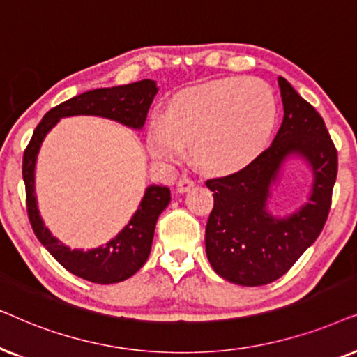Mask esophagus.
Instances as JSON below:
<instances>
[{"instance_id":"34e87169","label":"esophagus","mask_w":357,"mask_h":357,"mask_svg":"<svg viewBox=\"0 0 357 357\" xmlns=\"http://www.w3.org/2000/svg\"><path fill=\"white\" fill-rule=\"evenodd\" d=\"M192 186L194 181L191 178H188V176H183V178H179V181L176 183V188H178L179 192H188Z\"/></svg>"}]
</instances>
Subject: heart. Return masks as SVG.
Here are the masks:
<instances>
[{"instance_id": "b5f03b06", "label": "heart", "mask_w": 357, "mask_h": 357, "mask_svg": "<svg viewBox=\"0 0 357 357\" xmlns=\"http://www.w3.org/2000/svg\"><path fill=\"white\" fill-rule=\"evenodd\" d=\"M278 102L268 84L255 78H223L176 94L163 121L146 132L151 155L176 161L189 149L202 173L228 176L250 166L268 146Z\"/></svg>"}]
</instances>
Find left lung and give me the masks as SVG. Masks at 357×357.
Here are the masks:
<instances>
[{
	"mask_svg": "<svg viewBox=\"0 0 357 357\" xmlns=\"http://www.w3.org/2000/svg\"><path fill=\"white\" fill-rule=\"evenodd\" d=\"M284 119L273 144L238 173L208 179L213 208L206 253L213 271L240 286H264L292 268L321 234L338 173V151L315 107L279 76ZM301 155L314 174L309 202L279 219L265 208L283 161Z\"/></svg>",
	"mask_w": 357,
	"mask_h": 357,
	"instance_id": "8db88e82",
	"label": "left lung"
}]
</instances>
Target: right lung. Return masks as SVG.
<instances>
[{"instance_id": "right-lung-1", "label": "right lung", "mask_w": 357, "mask_h": 357, "mask_svg": "<svg viewBox=\"0 0 357 357\" xmlns=\"http://www.w3.org/2000/svg\"><path fill=\"white\" fill-rule=\"evenodd\" d=\"M156 93H158V88L155 82L142 79V82L123 84V86L99 88L78 94L45 114L24 151L22 179L26 184L27 215H29L32 230L47 251L66 271L89 282L114 284L126 281L145 264L151 250L156 220L171 201L169 189L166 186H156V184L146 188L139 211L109 243L88 251L70 250L55 236H52L39 215L34 179L37 153L45 135L61 117L99 116L112 119L132 129H142Z\"/></svg>"}]
</instances>
